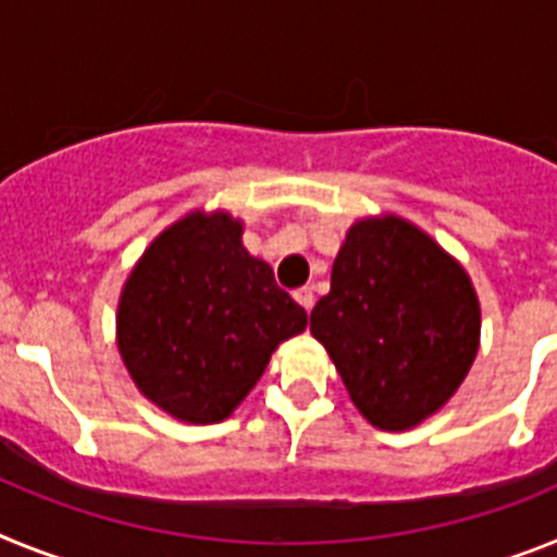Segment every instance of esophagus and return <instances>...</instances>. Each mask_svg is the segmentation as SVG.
<instances>
[{
	"mask_svg": "<svg viewBox=\"0 0 557 557\" xmlns=\"http://www.w3.org/2000/svg\"><path fill=\"white\" fill-rule=\"evenodd\" d=\"M294 299H297L299 306L306 308V311H311V308H313V288L302 285V288H297V292H294Z\"/></svg>",
	"mask_w": 557,
	"mask_h": 557,
	"instance_id": "obj_1",
	"label": "esophagus"
}]
</instances>
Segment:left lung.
<instances>
[{"label":"left lung","mask_w":557,"mask_h":557,"mask_svg":"<svg viewBox=\"0 0 557 557\" xmlns=\"http://www.w3.org/2000/svg\"><path fill=\"white\" fill-rule=\"evenodd\" d=\"M482 313L457 258L412 221L384 212L347 230L311 333L352 406L384 432L432 418L466 381Z\"/></svg>","instance_id":"left-lung-1"}]
</instances>
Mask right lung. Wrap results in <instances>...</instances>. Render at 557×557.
<instances>
[{
    "label": "right lung",
    "instance_id": "obj_1",
    "mask_svg": "<svg viewBox=\"0 0 557 557\" xmlns=\"http://www.w3.org/2000/svg\"><path fill=\"white\" fill-rule=\"evenodd\" d=\"M244 221L193 210L134 263L117 302V350L139 393L182 423H221L308 313L246 251Z\"/></svg>",
    "mask_w": 557,
    "mask_h": 557
}]
</instances>
